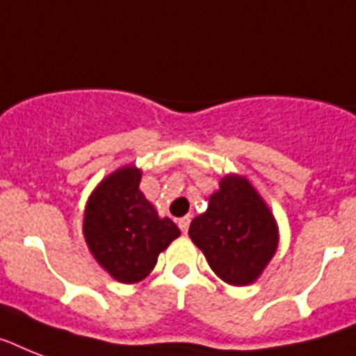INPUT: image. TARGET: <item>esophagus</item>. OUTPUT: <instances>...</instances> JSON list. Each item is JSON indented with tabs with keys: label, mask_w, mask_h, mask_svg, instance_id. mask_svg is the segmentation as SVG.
Returning a JSON list of instances; mask_svg holds the SVG:
<instances>
[{
	"label": "esophagus",
	"mask_w": 356,
	"mask_h": 356,
	"mask_svg": "<svg viewBox=\"0 0 356 356\" xmlns=\"http://www.w3.org/2000/svg\"><path fill=\"white\" fill-rule=\"evenodd\" d=\"M177 225H179V228H181V232L186 234L188 232V227H190V218H188V216H186V218H181L177 221Z\"/></svg>",
	"instance_id": "obj_1"
}]
</instances>
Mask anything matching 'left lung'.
<instances>
[{
	"label": "left lung",
	"instance_id": "8db88e82",
	"mask_svg": "<svg viewBox=\"0 0 356 356\" xmlns=\"http://www.w3.org/2000/svg\"><path fill=\"white\" fill-rule=\"evenodd\" d=\"M188 234L210 268L230 285L252 283L278 247L273 213L252 184L238 175L221 181L208 210L193 219Z\"/></svg>",
	"mask_w": 356,
	"mask_h": 356
}]
</instances>
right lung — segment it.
Masks as SVG:
<instances>
[{
  "mask_svg": "<svg viewBox=\"0 0 356 356\" xmlns=\"http://www.w3.org/2000/svg\"><path fill=\"white\" fill-rule=\"evenodd\" d=\"M138 184L137 168L111 173L89 197L83 218L89 250L120 283L146 278L159 254L181 234L172 219L159 218Z\"/></svg>",
  "mask_w": 356,
  "mask_h": 356,
  "instance_id": "right-lung-1",
  "label": "right lung"
}]
</instances>
